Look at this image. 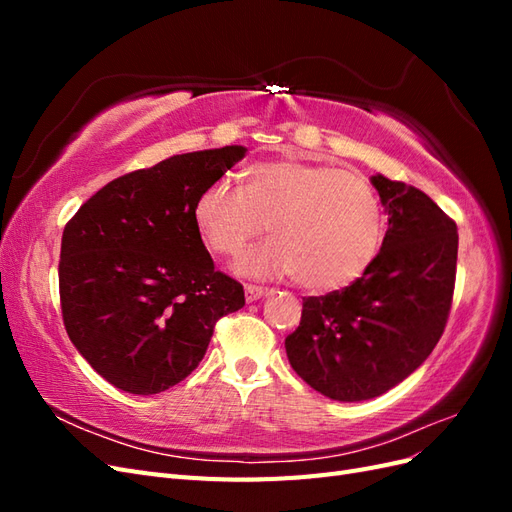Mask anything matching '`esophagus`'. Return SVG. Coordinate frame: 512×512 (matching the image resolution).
<instances>
[{"instance_id":"esophagus-1","label":"esophagus","mask_w":512,"mask_h":512,"mask_svg":"<svg viewBox=\"0 0 512 512\" xmlns=\"http://www.w3.org/2000/svg\"><path fill=\"white\" fill-rule=\"evenodd\" d=\"M269 290L262 288V286H254V284H247L245 286V301L252 303V301H258L262 297H267Z\"/></svg>"}]
</instances>
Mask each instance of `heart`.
Instances as JSON below:
<instances>
[{
	"instance_id": "1",
	"label": "heart",
	"mask_w": 512,
	"mask_h": 512,
	"mask_svg": "<svg viewBox=\"0 0 512 512\" xmlns=\"http://www.w3.org/2000/svg\"><path fill=\"white\" fill-rule=\"evenodd\" d=\"M243 192L228 181L200 190L194 222L209 250L237 256L273 232V239L239 260L250 277L294 275L307 290L344 288L374 260L384 228L371 183L331 164L277 158L243 168Z\"/></svg>"
}]
</instances>
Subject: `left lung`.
I'll list each match as a JSON object with an SVG mask.
<instances>
[{
  "label": "left lung",
  "instance_id": "1",
  "mask_svg": "<svg viewBox=\"0 0 512 512\" xmlns=\"http://www.w3.org/2000/svg\"><path fill=\"white\" fill-rule=\"evenodd\" d=\"M389 228L378 256L342 290L305 297L286 337L292 369L314 391L363 401L393 389L436 348L451 314L457 224L414 185L371 177Z\"/></svg>",
  "mask_w": 512,
  "mask_h": 512
}]
</instances>
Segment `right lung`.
I'll return each instance as SVG.
<instances>
[{"mask_svg":"<svg viewBox=\"0 0 512 512\" xmlns=\"http://www.w3.org/2000/svg\"><path fill=\"white\" fill-rule=\"evenodd\" d=\"M245 156L183 153L113 179L68 220L59 301L68 337L121 391L156 395L203 361L215 322L245 305L194 222L200 190Z\"/></svg>","mask_w":512,"mask_h":512,"instance_id":"add662e5","label":"right lung"}]
</instances>
